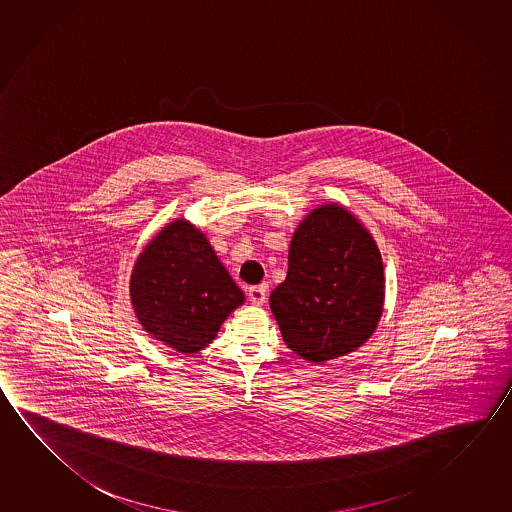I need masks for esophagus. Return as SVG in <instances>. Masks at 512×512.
Here are the masks:
<instances>
[{
	"instance_id": "obj_1",
	"label": "esophagus",
	"mask_w": 512,
	"mask_h": 512,
	"mask_svg": "<svg viewBox=\"0 0 512 512\" xmlns=\"http://www.w3.org/2000/svg\"><path fill=\"white\" fill-rule=\"evenodd\" d=\"M248 298L253 305H262L266 301V285H255L248 289Z\"/></svg>"
}]
</instances>
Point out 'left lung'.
<instances>
[{"mask_svg": "<svg viewBox=\"0 0 512 512\" xmlns=\"http://www.w3.org/2000/svg\"><path fill=\"white\" fill-rule=\"evenodd\" d=\"M383 299L385 273L374 239L344 207L328 204L296 228L289 271L269 305L287 347L324 363L367 342Z\"/></svg>", "mask_w": 512, "mask_h": 512, "instance_id": "8db88e82", "label": "left lung"}]
</instances>
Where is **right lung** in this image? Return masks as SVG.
I'll return each mask as SVG.
<instances>
[{
	"label": "right lung",
	"instance_id": "add662e5",
	"mask_svg": "<svg viewBox=\"0 0 512 512\" xmlns=\"http://www.w3.org/2000/svg\"><path fill=\"white\" fill-rule=\"evenodd\" d=\"M131 301L143 328L179 353L213 342L244 294L204 234L177 220L154 237L134 264Z\"/></svg>",
	"mask_w": 512,
	"mask_h": 512
}]
</instances>
